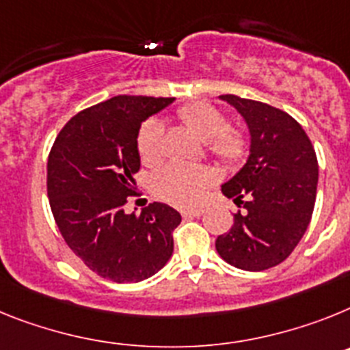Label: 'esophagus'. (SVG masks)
<instances>
[{"mask_svg": "<svg viewBox=\"0 0 350 350\" xmlns=\"http://www.w3.org/2000/svg\"><path fill=\"white\" fill-rule=\"evenodd\" d=\"M204 213V209L202 208H192V209H181V215H183L185 218H192V217H200Z\"/></svg>", "mask_w": 350, "mask_h": 350, "instance_id": "1", "label": "esophagus"}]
</instances>
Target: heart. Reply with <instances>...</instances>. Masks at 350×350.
<instances>
[{"instance_id": "obj_1", "label": "heart", "mask_w": 350, "mask_h": 350, "mask_svg": "<svg viewBox=\"0 0 350 350\" xmlns=\"http://www.w3.org/2000/svg\"><path fill=\"white\" fill-rule=\"evenodd\" d=\"M178 118L206 142L209 153L218 162L236 165L245 158L248 137L238 126L227 121L226 114L208 102H192L178 109ZM137 151L142 163L157 165L165 157V126L158 118L146 121L139 130ZM215 174L209 167L190 163H169L153 178V192L174 204H196L213 183Z\"/></svg>"}]
</instances>
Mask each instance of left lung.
I'll list each match as a JSON object with an SVG mask.
<instances>
[{
	"label": "left lung",
	"instance_id": "left-lung-1",
	"mask_svg": "<svg viewBox=\"0 0 350 350\" xmlns=\"http://www.w3.org/2000/svg\"><path fill=\"white\" fill-rule=\"evenodd\" d=\"M247 121L250 154L224 196L247 211L234 215L215 247L230 266L264 271L293 254L310 224L317 196L319 163L301 124L267 103L221 95Z\"/></svg>",
	"mask_w": 350,
	"mask_h": 350
}]
</instances>
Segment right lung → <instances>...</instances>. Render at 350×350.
<instances>
[{
	"label": "right lung",
	"mask_w": 350,
	"mask_h": 350,
	"mask_svg": "<svg viewBox=\"0 0 350 350\" xmlns=\"http://www.w3.org/2000/svg\"><path fill=\"white\" fill-rule=\"evenodd\" d=\"M174 98L120 95L75 114L57 133L47 160V196L70 250L102 278L129 284L160 271L171 259L181 215L153 202L126 215L141 169L142 121Z\"/></svg>",
	"instance_id": "right-lung-1"
}]
</instances>
